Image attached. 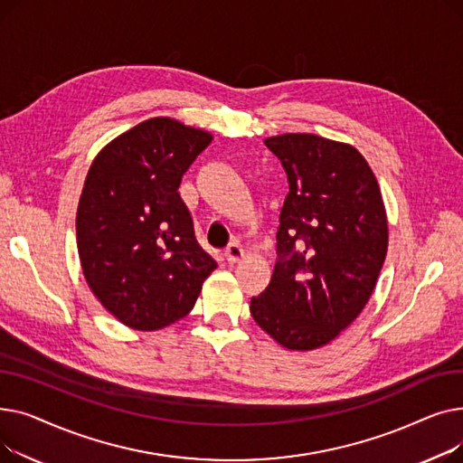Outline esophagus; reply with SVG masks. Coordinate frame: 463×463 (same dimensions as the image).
I'll return each mask as SVG.
<instances>
[{
    "mask_svg": "<svg viewBox=\"0 0 463 463\" xmlns=\"http://www.w3.org/2000/svg\"><path fill=\"white\" fill-rule=\"evenodd\" d=\"M225 257H227L229 264H236L241 260V257H244V250H241L238 241H232V244L225 250Z\"/></svg>",
    "mask_w": 463,
    "mask_h": 463,
    "instance_id": "1",
    "label": "esophagus"
}]
</instances>
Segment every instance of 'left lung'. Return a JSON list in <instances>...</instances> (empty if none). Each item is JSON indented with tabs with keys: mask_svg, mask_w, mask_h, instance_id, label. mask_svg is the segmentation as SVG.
I'll return each mask as SVG.
<instances>
[{
	"mask_svg": "<svg viewBox=\"0 0 463 463\" xmlns=\"http://www.w3.org/2000/svg\"><path fill=\"white\" fill-rule=\"evenodd\" d=\"M264 144L281 161L288 193L276 234L279 260L250 311L285 349L313 351L334 342L373 293L388 250L383 194L347 142L285 133Z\"/></svg>",
	"mask_w": 463,
	"mask_h": 463,
	"instance_id": "obj_1",
	"label": "left lung"
}]
</instances>
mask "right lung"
Instances as JSON below:
<instances>
[{
  "instance_id": "add662e5",
  "label": "right lung",
  "mask_w": 463,
  "mask_h": 463,
  "mask_svg": "<svg viewBox=\"0 0 463 463\" xmlns=\"http://www.w3.org/2000/svg\"><path fill=\"white\" fill-rule=\"evenodd\" d=\"M212 138L178 119L150 118L90 165L77 210L82 274L101 306L133 330L184 319L215 270L178 193Z\"/></svg>"
}]
</instances>
